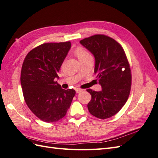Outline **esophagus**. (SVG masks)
I'll return each instance as SVG.
<instances>
[{
  "instance_id": "obj_1",
  "label": "esophagus",
  "mask_w": 158,
  "mask_h": 158,
  "mask_svg": "<svg viewBox=\"0 0 158 158\" xmlns=\"http://www.w3.org/2000/svg\"><path fill=\"white\" fill-rule=\"evenodd\" d=\"M75 90H76V93H81L82 92V91H83V90H82V89H79V88L75 89Z\"/></svg>"
}]
</instances>
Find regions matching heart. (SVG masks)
<instances>
[{"label": "heart", "instance_id": "b5f03b06", "mask_svg": "<svg viewBox=\"0 0 158 158\" xmlns=\"http://www.w3.org/2000/svg\"><path fill=\"white\" fill-rule=\"evenodd\" d=\"M75 54L77 56L80 61H83L91 56V54L85 48L81 47H78L75 49Z\"/></svg>", "mask_w": 158, "mask_h": 158}]
</instances>
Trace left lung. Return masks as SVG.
<instances>
[{"label":"left lung","instance_id":"1","mask_svg":"<svg viewBox=\"0 0 158 158\" xmlns=\"http://www.w3.org/2000/svg\"><path fill=\"white\" fill-rule=\"evenodd\" d=\"M80 43L95 58L94 73L102 86L100 92L86 90L91 95L87 107L99 119L111 118L123 108L129 98L132 76L130 65L121 44L105 35H94Z\"/></svg>","mask_w":158,"mask_h":158}]
</instances>
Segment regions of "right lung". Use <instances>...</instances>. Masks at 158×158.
<instances>
[{"instance_id": "obj_1", "label": "right lung", "mask_w": 158, "mask_h": 158, "mask_svg": "<svg viewBox=\"0 0 158 158\" xmlns=\"http://www.w3.org/2000/svg\"><path fill=\"white\" fill-rule=\"evenodd\" d=\"M71 48L69 41L43 43L25 56L21 71V85L25 103L39 119L52 123L62 119L75 94L55 81Z\"/></svg>"}]
</instances>
